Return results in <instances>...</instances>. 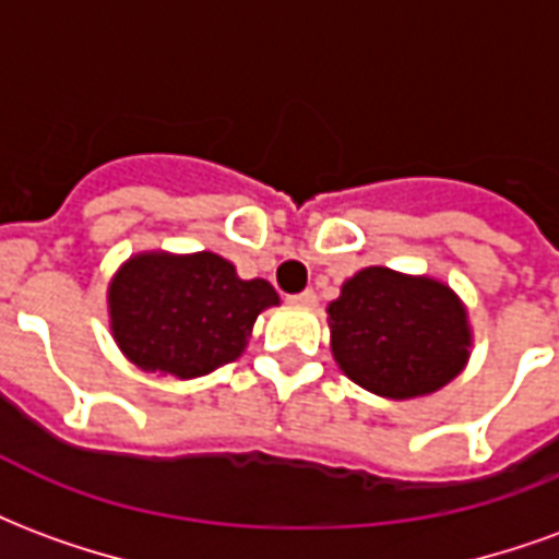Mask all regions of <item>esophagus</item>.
Listing matches in <instances>:
<instances>
[{
    "mask_svg": "<svg viewBox=\"0 0 559 559\" xmlns=\"http://www.w3.org/2000/svg\"><path fill=\"white\" fill-rule=\"evenodd\" d=\"M293 305H302V308H314L317 305V293L314 290H305L299 296H290Z\"/></svg>",
    "mask_w": 559,
    "mask_h": 559,
    "instance_id": "obj_1",
    "label": "esophagus"
}]
</instances>
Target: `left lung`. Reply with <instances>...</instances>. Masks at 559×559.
<instances>
[{
	"label": "left lung",
	"instance_id": "8db88e82",
	"mask_svg": "<svg viewBox=\"0 0 559 559\" xmlns=\"http://www.w3.org/2000/svg\"><path fill=\"white\" fill-rule=\"evenodd\" d=\"M326 314L338 368L380 399L431 395L469 362L467 305L431 275L365 266L341 284Z\"/></svg>",
	"mask_w": 559,
	"mask_h": 559
}]
</instances>
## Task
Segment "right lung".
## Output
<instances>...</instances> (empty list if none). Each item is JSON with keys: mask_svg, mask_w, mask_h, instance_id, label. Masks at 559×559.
Returning <instances> with one entry per match:
<instances>
[{"mask_svg": "<svg viewBox=\"0 0 559 559\" xmlns=\"http://www.w3.org/2000/svg\"><path fill=\"white\" fill-rule=\"evenodd\" d=\"M281 305L263 278L245 281L212 251H140L107 284L110 335L140 371L194 380L236 362L257 317Z\"/></svg>", "mask_w": 559, "mask_h": 559, "instance_id": "add662e5", "label": "right lung"}]
</instances>
